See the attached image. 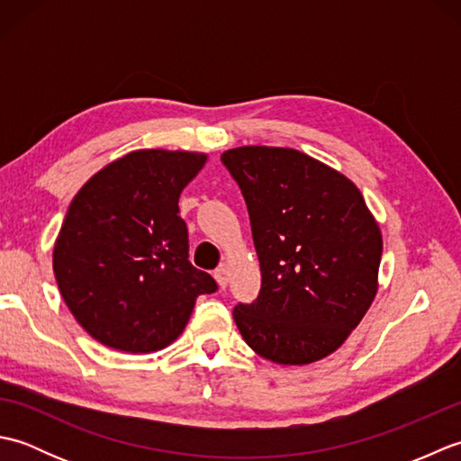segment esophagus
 I'll return each instance as SVG.
<instances>
[{"mask_svg":"<svg viewBox=\"0 0 461 461\" xmlns=\"http://www.w3.org/2000/svg\"><path fill=\"white\" fill-rule=\"evenodd\" d=\"M213 277H215V281H218V285L221 289H225V287H228V281H230V269L225 267V266H221V267H218V269L213 271Z\"/></svg>","mask_w":461,"mask_h":461,"instance_id":"obj_1","label":"esophagus"}]
</instances>
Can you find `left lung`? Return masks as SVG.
<instances>
[{
  "instance_id": "8db88e82",
  "label": "left lung",
  "mask_w": 461,
  "mask_h": 461,
  "mask_svg": "<svg viewBox=\"0 0 461 461\" xmlns=\"http://www.w3.org/2000/svg\"><path fill=\"white\" fill-rule=\"evenodd\" d=\"M221 162L248 203L261 289L233 319L243 340L277 365L329 357L378 291L382 233L360 190L312 156L240 146Z\"/></svg>"
}]
</instances>
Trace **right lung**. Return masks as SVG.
<instances>
[{
    "mask_svg": "<svg viewBox=\"0 0 461 461\" xmlns=\"http://www.w3.org/2000/svg\"><path fill=\"white\" fill-rule=\"evenodd\" d=\"M208 154L134 150L77 192L55 240L53 271L77 322L101 345L156 352L182 335L195 299L218 289L188 261L182 190Z\"/></svg>",
    "mask_w": 461,
    "mask_h": 461,
    "instance_id": "add662e5",
    "label": "right lung"
}]
</instances>
